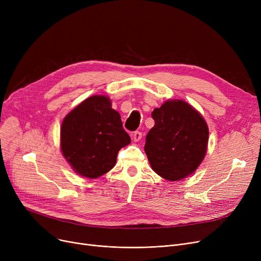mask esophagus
<instances>
[{
    "label": "esophagus",
    "instance_id": "obj_1",
    "mask_svg": "<svg viewBox=\"0 0 261 261\" xmlns=\"http://www.w3.org/2000/svg\"><path fill=\"white\" fill-rule=\"evenodd\" d=\"M142 132H140V131H135V132H133L132 133V140L134 141V142H139L141 139H142Z\"/></svg>",
    "mask_w": 261,
    "mask_h": 261
}]
</instances>
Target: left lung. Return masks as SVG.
<instances>
[{
  "label": "left lung",
  "mask_w": 261,
  "mask_h": 261,
  "mask_svg": "<svg viewBox=\"0 0 261 261\" xmlns=\"http://www.w3.org/2000/svg\"><path fill=\"white\" fill-rule=\"evenodd\" d=\"M151 115L154 126L146 136L145 152L152 170L170 182L193 174L207 152L204 117L182 99L166 100Z\"/></svg>",
  "instance_id": "obj_1"
}]
</instances>
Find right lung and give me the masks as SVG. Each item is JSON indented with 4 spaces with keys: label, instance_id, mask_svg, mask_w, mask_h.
<instances>
[{
    "label": "right lung",
    "instance_id": "right-lung-1",
    "mask_svg": "<svg viewBox=\"0 0 261 261\" xmlns=\"http://www.w3.org/2000/svg\"><path fill=\"white\" fill-rule=\"evenodd\" d=\"M130 143L119 113L105 95L85 99L61 123L62 155L77 174L87 179H97L111 170L119 150Z\"/></svg>",
    "mask_w": 261,
    "mask_h": 261
}]
</instances>
